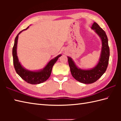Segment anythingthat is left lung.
I'll use <instances>...</instances> for the list:
<instances>
[{
  "mask_svg": "<svg viewBox=\"0 0 121 121\" xmlns=\"http://www.w3.org/2000/svg\"><path fill=\"white\" fill-rule=\"evenodd\" d=\"M91 29L99 36L102 43L101 52L96 65L91 69L79 68L72 58L67 56L72 75L76 80L84 84L93 83L101 78L107 70L109 60L110 49L106 33L96 22L94 23Z\"/></svg>",
  "mask_w": 121,
  "mask_h": 121,
  "instance_id": "1",
  "label": "left lung"
}]
</instances>
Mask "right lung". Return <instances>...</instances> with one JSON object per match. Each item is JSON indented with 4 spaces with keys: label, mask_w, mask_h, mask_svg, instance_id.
I'll return each mask as SVG.
<instances>
[{
    "label": "right lung",
    "mask_w": 121,
    "mask_h": 121,
    "mask_svg": "<svg viewBox=\"0 0 121 121\" xmlns=\"http://www.w3.org/2000/svg\"><path fill=\"white\" fill-rule=\"evenodd\" d=\"M29 27V26H28L26 29L20 32L15 38L14 46L12 49L13 65L17 73L25 82L30 84H39L47 81L49 78L53 65L62 55L60 54L51 59L44 68L40 70L32 71L25 69L20 63L17 56V45L19 35L23 31L26 30Z\"/></svg>",
    "instance_id": "right-lung-1"
}]
</instances>
